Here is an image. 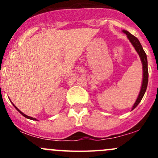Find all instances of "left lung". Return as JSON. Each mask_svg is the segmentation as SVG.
Segmentation results:
<instances>
[{
    "label": "left lung",
    "mask_w": 158,
    "mask_h": 158,
    "mask_svg": "<svg viewBox=\"0 0 158 158\" xmlns=\"http://www.w3.org/2000/svg\"><path fill=\"white\" fill-rule=\"evenodd\" d=\"M124 33L127 35L128 38L130 40V42L131 43L132 45L134 46L135 49H136V51L138 52V55H139L140 58H141V62H142L143 65V82H142V85H141V92H140L139 95H138V98H137L136 102H135V105H134L132 110L138 106V105L139 104L140 102L142 99L143 96H144V93L146 92V89L148 87V60H147V55H146L145 52L142 48V46H141V43L139 42L138 39L137 37H135L134 35H132L131 33H130L129 32L126 31V30H123Z\"/></svg>",
    "instance_id": "left-lung-1"
}]
</instances>
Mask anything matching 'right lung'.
Wrapping results in <instances>:
<instances>
[{
  "mask_svg": "<svg viewBox=\"0 0 158 158\" xmlns=\"http://www.w3.org/2000/svg\"><path fill=\"white\" fill-rule=\"evenodd\" d=\"M13 105H14V104H13ZM14 107H15V108H16V109H17V111H19V112H20V114H22V115H23V116H24V117H25V118H29V119H31V120H36V118H32V117H30V116H27V114H23V112H22V111H20V110H19L18 109H17V107H16V106H14Z\"/></svg>",
  "mask_w": 158,
  "mask_h": 158,
  "instance_id": "right-lung-1",
  "label": "right lung"
}]
</instances>
